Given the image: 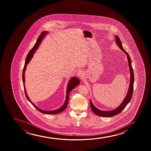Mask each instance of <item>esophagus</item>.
I'll return each instance as SVG.
<instances>
[{
    "label": "esophagus",
    "mask_w": 151,
    "mask_h": 151,
    "mask_svg": "<svg viewBox=\"0 0 151 151\" xmlns=\"http://www.w3.org/2000/svg\"><path fill=\"white\" fill-rule=\"evenodd\" d=\"M77 75V76L79 77V78H83V76H83V73L82 70L78 71Z\"/></svg>",
    "instance_id": "esophagus-1"
}]
</instances>
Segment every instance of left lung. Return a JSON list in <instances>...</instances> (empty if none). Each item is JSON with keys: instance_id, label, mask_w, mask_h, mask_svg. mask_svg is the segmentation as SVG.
<instances>
[{"instance_id": "left-lung-1", "label": "left lung", "mask_w": 151, "mask_h": 151, "mask_svg": "<svg viewBox=\"0 0 151 151\" xmlns=\"http://www.w3.org/2000/svg\"><path fill=\"white\" fill-rule=\"evenodd\" d=\"M115 39H116V43L119 46L120 49L122 50L123 52L127 56V60H128V66L130 70V83H129V88H128V92L127 93V95L125 97L123 101H122V103L120 104L119 107L116 108L115 109L110 110V111H103V110H101L97 109V108L95 107L94 106L92 102L91 101V100L90 101V106L92 111L94 114H96L97 116H104V117H111L114 116H116L119 114H120L121 112L124 109L125 106L130 102L132 97V93H133V89H134V71L132 69V61L130 59V57L129 56L128 53L124 50V48L122 46V43L120 40L119 37L117 35L115 36Z\"/></svg>"}]
</instances>
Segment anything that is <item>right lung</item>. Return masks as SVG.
<instances>
[{
	"label": "right lung",
	"instance_id": "right-lung-1",
	"mask_svg": "<svg viewBox=\"0 0 151 151\" xmlns=\"http://www.w3.org/2000/svg\"><path fill=\"white\" fill-rule=\"evenodd\" d=\"M47 31H43V32H42L41 34L39 35V37L37 38L35 45H34L33 48L29 51L28 54L27 55L26 59L25 60V65H24V69H23L22 78H23V85H24V90H25V95H26V97L28 99V101H30L32 104V105H33V106L37 110H39L40 112H41L42 113L45 114H59L60 112L63 111L65 109V108H66L67 106H68V100H69V94H70V91H72L73 89H74L75 88L77 87V86H78L79 83H80L78 78H77L76 77H73L70 79V80L68 81V86H67L66 99H65V101L64 104L61 107L58 108L57 109L52 110V111H45V110L41 109H40L39 108L37 107V106L35 105L30 101V99H29V97L27 95V93H26V90L25 87V72L26 69V67H27V65L28 64V63L30 62V61L31 60V59L32 58L33 55L35 54L36 50H37L38 47H39L40 44L41 43L42 40L43 39L44 37L46 35H47Z\"/></svg>",
	"mask_w": 151,
	"mask_h": 151
}]
</instances>
